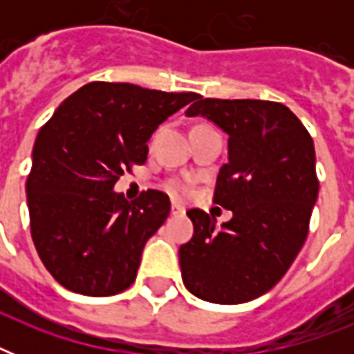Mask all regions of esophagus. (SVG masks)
<instances>
[{
    "mask_svg": "<svg viewBox=\"0 0 354 354\" xmlns=\"http://www.w3.org/2000/svg\"><path fill=\"white\" fill-rule=\"evenodd\" d=\"M171 213L172 215H183V213H185V207H183L182 204H178V202H172Z\"/></svg>",
    "mask_w": 354,
    "mask_h": 354,
    "instance_id": "esophagus-1",
    "label": "esophagus"
}]
</instances>
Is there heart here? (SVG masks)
I'll return each mask as SVG.
<instances>
[{"label":"heart","instance_id":"obj_1","mask_svg":"<svg viewBox=\"0 0 354 354\" xmlns=\"http://www.w3.org/2000/svg\"><path fill=\"white\" fill-rule=\"evenodd\" d=\"M171 191L174 194H185V193H187V187H185L182 182H172L171 183Z\"/></svg>","mask_w":354,"mask_h":354}]
</instances>
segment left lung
<instances>
[{
  "mask_svg": "<svg viewBox=\"0 0 354 354\" xmlns=\"http://www.w3.org/2000/svg\"><path fill=\"white\" fill-rule=\"evenodd\" d=\"M185 115L230 136L215 202L233 216L216 227L215 216L187 211L194 235L180 246L183 285L204 301H252L279 283L307 239L319 191L313 138L281 102L198 95Z\"/></svg>",
  "mask_w": 354,
  "mask_h": 354,
  "instance_id": "8db88e82",
  "label": "left lung"
}]
</instances>
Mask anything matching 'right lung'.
I'll use <instances>...</instances> for the list:
<instances>
[{"instance_id":"1","label":"right lung","mask_w":354,"mask_h":354,"mask_svg":"<svg viewBox=\"0 0 354 354\" xmlns=\"http://www.w3.org/2000/svg\"><path fill=\"white\" fill-rule=\"evenodd\" d=\"M196 97L90 82L40 128L25 185L30 235L64 288L102 297L136 281L145 244L169 216L171 202L156 189L128 202L113 185L147 161L156 128Z\"/></svg>"}]
</instances>
